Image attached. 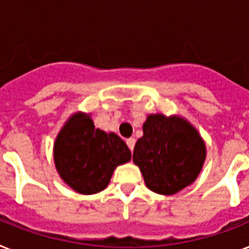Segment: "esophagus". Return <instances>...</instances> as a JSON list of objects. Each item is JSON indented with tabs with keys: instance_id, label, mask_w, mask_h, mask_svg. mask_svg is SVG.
Here are the masks:
<instances>
[{
	"instance_id": "esophagus-1",
	"label": "esophagus",
	"mask_w": 249,
	"mask_h": 249,
	"mask_svg": "<svg viewBox=\"0 0 249 249\" xmlns=\"http://www.w3.org/2000/svg\"><path fill=\"white\" fill-rule=\"evenodd\" d=\"M126 142H127V146L129 147V150L132 151L133 147H135V142H136V140L133 139V137H131V139L126 140Z\"/></svg>"
}]
</instances>
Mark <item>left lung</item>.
<instances>
[{
  "label": "left lung",
  "mask_w": 249,
  "mask_h": 249,
  "mask_svg": "<svg viewBox=\"0 0 249 249\" xmlns=\"http://www.w3.org/2000/svg\"><path fill=\"white\" fill-rule=\"evenodd\" d=\"M137 140L133 163L149 190L174 195L196 180L206 159L200 133L182 117L150 114Z\"/></svg>",
  "instance_id": "8db88e82"
}]
</instances>
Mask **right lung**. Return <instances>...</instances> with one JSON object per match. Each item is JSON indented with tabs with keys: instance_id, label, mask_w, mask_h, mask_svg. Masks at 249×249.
<instances>
[{
	"instance_id": "right-lung-1",
	"label": "right lung",
	"mask_w": 249,
	"mask_h": 249,
	"mask_svg": "<svg viewBox=\"0 0 249 249\" xmlns=\"http://www.w3.org/2000/svg\"><path fill=\"white\" fill-rule=\"evenodd\" d=\"M53 153L59 177L81 195L104 190L117 166L131 160L126 142L116 133L95 128L90 114L83 112L72 114L65 123Z\"/></svg>"
}]
</instances>
